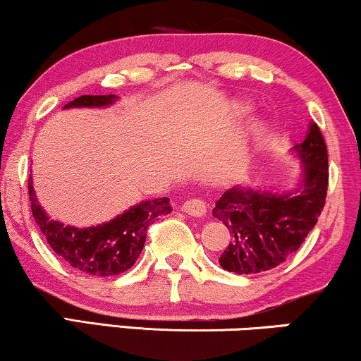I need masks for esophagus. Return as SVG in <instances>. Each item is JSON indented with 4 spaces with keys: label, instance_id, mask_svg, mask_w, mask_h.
Masks as SVG:
<instances>
[{
    "label": "esophagus",
    "instance_id": "1",
    "mask_svg": "<svg viewBox=\"0 0 361 361\" xmlns=\"http://www.w3.org/2000/svg\"><path fill=\"white\" fill-rule=\"evenodd\" d=\"M182 212L190 216H202V215H205L207 205H205V202L200 199H189L182 204Z\"/></svg>",
    "mask_w": 361,
    "mask_h": 361
}]
</instances>
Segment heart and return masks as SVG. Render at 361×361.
Here are the masks:
<instances>
[{"label": "heart", "instance_id": "obj_1", "mask_svg": "<svg viewBox=\"0 0 361 361\" xmlns=\"http://www.w3.org/2000/svg\"><path fill=\"white\" fill-rule=\"evenodd\" d=\"M236 111L240 113V115H248V113H251L253 111V106L251 105H248V103H238V105H236Z\"/></svg>", "mask_w": 361, "mask_h": 361}]
</instances>
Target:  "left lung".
Listing matches in <instances>:
<instances>
[{
  "label": "left lung",
  "mask_w": 361,
  "mask_h": 361,
  "mask_svg": "<svg viewBox=\"0 0 361 361\" xmlns=\"http://www.w3.org/2000/svg\"><path fill=\"white\" fill-rule=\"evenodd\" d=\"M290 152L302 164L294 190L233 185L212 210L230 231L219 263L235 274H256L284 263L299 250L324 209L329 184L327 146L314 121Z\"/></svg>",
  "instance_id": "obj_1"
}]
</instances>
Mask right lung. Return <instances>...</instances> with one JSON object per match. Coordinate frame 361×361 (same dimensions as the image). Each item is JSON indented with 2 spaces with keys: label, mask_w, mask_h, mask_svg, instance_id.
<instances>
[{
  "label": "right lung",
  "mask_w": 361,
  "mask_h": 361,
  "mask_svg": "<svg viewBox=\"0 0 361 361\" xmlns=\"http://www.w3.org/2000/svg\"><path fill=\"white\" fill-rule=\"evenodd\" d=\"M118 100L116 95H83L67 103V108H106ZM29 200L34 220L47 243L61 258L83 274L106 278L125 273L140 258L146 231L154 220L172 212L167 197L146 199L116 215L105 224L78 228L52 220L39 204L29 176Z\"/></svg>",
  "instance_id": "1"
}]
</instances>
